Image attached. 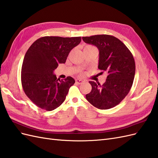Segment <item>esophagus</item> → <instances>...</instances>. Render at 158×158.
<instances>
[{
  "label": "esophagus",
  "mask_w": 158,
  "mask_h": 158,
  "mask_svg": "<svg viewBox=\"0 0 158 158\" xmlns=\"http://www.w3.org/2000/svg\"><path fill=\"white\" fill-rule=\"evenodd\" d=\"M75 82H76V83L80 85V84H81L82 83H83V81L81 80V79H77L75 80Z\"/></svg>",
  "instance_id": "1"
}]
</instances>
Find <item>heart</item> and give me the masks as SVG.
Segmentation results:
<instances>
[{
    "mask_svg": "<svg viewBox=\"0 0 158 158\" xmlns=\"http://www.w3.org/2000/svg\"><path fill=\"white\" fill-rule=\"evenodd\" d=\"M93 47V46H91V45H86L85 47V48H89V47Z\"/></svg>",
    "mask_w": 158,
    "mask_h": 158,
    "instance_id": "obj_1",
    "label": "heart"
}]
</instances>
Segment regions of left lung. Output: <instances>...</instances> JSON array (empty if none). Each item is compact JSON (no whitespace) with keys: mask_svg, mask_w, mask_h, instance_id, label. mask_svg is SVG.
Wrapping results in <instances>:
<instances>
[{"mask_svg":"<svg viewBox=\"0 0 158 158\" xmlns=\"http://www.w3.org/2000/svg\"><path fill=\"white\" fill-rule=\"evenodd\" d=\"M83 41L98 48V68L107 73L106 82L89 81L92 89L85 95L94 107L108 110L116 106L130 91L135 73V60L131 52L119 39L108 35L82 37Z\"/></svg>","mask_w":158,"mask_h":158,"instance_id":"1","label":"left lung"}]
</instances>
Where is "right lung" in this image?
Here are the masks:
<instances>
[{
	"instance_id": "right-lung-1",
	"label": "right lung",
	"mask_w": 158,
	"mask_h": 158,
	"mask_svg": "<svg viewBox=\"0 0 158 158\" xmlns=\"http://www.w3.org/2000/svg\"><path fill=\"white\" fill-rule=\"evenodd\" d=\"M81 37H43L36 40L27 51L22 64L23 91L42 110L52 111L66 98L75 79L56 78L53 71L64 63L70 51L80 43Z\"/></svg>"
}]
</instances>
